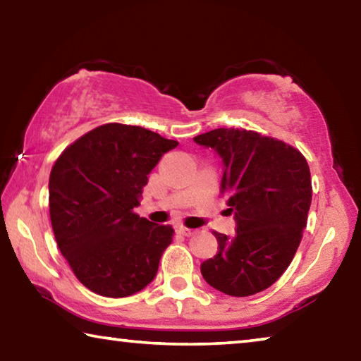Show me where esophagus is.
<instances>
[{"label": "esophagus", "instance_id": "esophagus-1", "mask_svg": "<svg viewBox=\"0 0 361 361\" xmlns=\"http://www.w3.org/2000/svg\"><path fill=\"white\" fill-rule=\"evenodd\" d=\"M176 232H180V234L185 237H191L195 232V229H189V228H185V226H178V228H176Z\"/></svg>", "mask_w": 361, "mask_h": 361}]
</instances>
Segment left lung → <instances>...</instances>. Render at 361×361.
<instances>
[{
  "label": "left lung",
  "mask_w": 361,
  "mask_h": 361,
  "mask_svg": "<svg viewBox=\"0 0 361 361\" xmlns=\"http://www.w3.org/2000/svg\"><path fill=\"white\" fill-rule=\"evenodd\" d=\"M194 142L221 159V189L237 232H213L218 253L200 272L224 295H256L277 282L301 242L312 202L307 161L293 146L253 130L215 129Z\"/></svg>",
  "instance_id": "left-lung-1"
}]
</instances>
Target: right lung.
<instances>
[{"mask_svg": "<svg viewBox=\"0 0 361 361\" xmlns=\"http://www.w3.org/2000/svg\"><path fill=\"white\" fill-rule=\"evenodd\" d=\"M178 146L143 127L105 124L66 148L49 178L57 245L79 282L106 298H126L154 280L173 239L172 226L133 209L148 175Z\"/></svg>", "mask_w": 361, "mask_h": 361, "instance_id": "1", "label": "right lung"}]
</instances>
